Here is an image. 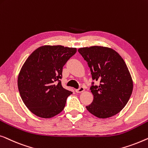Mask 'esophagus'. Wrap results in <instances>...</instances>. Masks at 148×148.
I'll return each instance as SVG.
<instances>
[{
    "instance_id": "34e87169",
    "label": "esophagus",
    "mask_w": 148,
    "mask_h": 148,
    "mask_svg": "<svg viewBox=\"0 0 148 148\" xmlns=\"http://www.w3.org/2000/svg\"><path fill=\"white\" fill-rule=\"evenodd\" d=\"M84 87L80 86V88H79L76 89V92H78V93H80V92H83V91H84Z\"/></svg>"
}]
</instances>
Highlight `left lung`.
Segmentation results:
<instances>
[{
  "label": "left lung",
  "instance_id": "left-lung-1",
  "mask_svg": "<svg viewBox=\"0 0 148 148\" xmlns=\"http://www.w3.org/2000/svg\"><path fill=\"white\" fill-rule=\"evenodd\" d=\"M90 69L93 80L91 92L92 103L87 110L99 118L111 117L127 105L133 91V80L123 59L114 49L107 47L91 46L78 49Z\"/></svg>",
  "mask_w": 148,
  "mask_h": 148
}]
</instances>
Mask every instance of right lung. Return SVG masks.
Segmentation results:
<instances>
[{
	"label": "right lung",
	"mask_w": 148,
	"mask_h": 148,
	"mask_svg": "<svg viewBox=\"0 0 148 148\" xmlns=\"http://www.w3.org/2000/svg\"><path fill=\"white\" fill-rule=\"evenodd\" d=\"M76 52L73 47L43 45L25 62L18 76V88L24 104L34 115L47 119L63 111L72 92L62 86V69Z\"/></svg>",
	"instance_id": "obj_1"
}]
</instances>
